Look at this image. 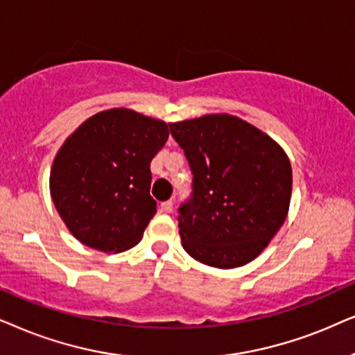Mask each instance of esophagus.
Masks as SVG:
<instances>
[{
	"mask_svg": "<svg viewBox=\"0 0 355 355\" xmlns=\"http://www.w3.org/2000/svg\"><path fill=\"white\" fill-rule=\"evenodd\" d=\"M162 211L164 212H172L173 211V202L172 201H165V202H162Z\"/></svg>",
	"mask_w": 355,
	"mask_h": 355,
	"instance_id": "obj_1",
	"label": "esophagus"
}]
</instances>
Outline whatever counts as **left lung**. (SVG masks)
<instances>
[{
  "instance_id": "8db88e82",
  "label": "left lung",
  "mask_w": 355,
  "mask_h": 355,
  "mask_svg": "<svg viewBox=\"0 0 355 355\" xmlns=\"http://www.w3.org/2000/svg\"><path fill=\"white\" fill-rule=\"evenodd\" d=\"M168 126L193 173L191 198L178 207L183 248L207 266L250 263L286 220L289 157L257 126L227 113Z\"/></svg>"
}]
</instances>
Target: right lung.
Here are the masks:
<instances>
[{"label":"right lung","mask_w":355,"mask_h":355,"mask_svg":"<svg viewBox=\"0 0 355 355\" xmlns=\"http://www.w3.org/2000/svg\"><path fill=\"white\" fill-rule=\"evenodd\" d=\"M167 123L128 108L98 112L64 141L51 165L50 193L69 232L87 247L125 252L157 212L150 160Z\"/></svg>","instance_id":"obj_1"}]
</instances>
